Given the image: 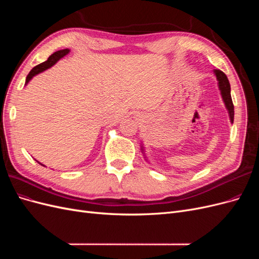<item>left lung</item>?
I'll list each match as a JSON object with an SVG mask.
<instances>
[{"label": "left lung", "instance_id": "1", "mask_svg": "<svg viewBox=\"0 0 259 259\" xmlns=\"http://www.w3.org/2000/svg\"><path fill=\"white\" fill-rule=\"evenodd\" d=\"M213 71H214V75L216 76L218 89H219V91H221V95H222V99L224 101V105L227 109V111H228L229 119H230V122L232 124L233 123V117H234V108H233L232 99H231V94H230L231 88H230L229 80H228V77H227V75L223 71H221L219 69H214ZM140 151H142L145 160L149 163V161L147 159L146 152H145V147H144L143 142L140 143Z\"/></svg>", "mask_w": 259, "mask_h": 259}]
</instances>
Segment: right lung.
I'll return each mask as SVG.
<instances>
[{
	"mask_svg": "<svg viewBox=\"0 0 259 259\" xmlns=\"http://www.w3.org/2000/svg\"><path fill=\"white\" fill-rule=\"evenodd\" d=\"M70 53V50L69 49H65V50H60V51H57V52H55L54 54H52L51 56L49 57V59L46 60V61H44V62H42V64H40V65H37V66H35L32 70H31V71L29 72V74L27 75V77H26V83H25V86L33 79V77L35 76V75H37L38 73H41V72H44L45 70H48V69H50V68H52L55 64H57V62L61 59V58H64L65 56H67V55ZM37 163H40L38 162L37 160H35ZM42 166H45L44 164H42V163H40Z\"/></svg>",
	"mask_w": 259,
	"mask_h": 259,
	"instance_id": "obj_1",
	"label": "right lung"
}]
</instances>
